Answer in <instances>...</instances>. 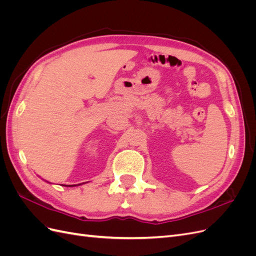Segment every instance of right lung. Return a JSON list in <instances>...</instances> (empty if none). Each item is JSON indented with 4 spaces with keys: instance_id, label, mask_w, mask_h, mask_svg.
I'll return each instance as SVG.
<instances>
[{
    "instance_id": "right-lung-1",
    "label": "right lung",
    "mask_w": 256,
    "mask_h": 256,
    "mask_svg": "<svg viewBox=\"0 0 256 256\" xmlns=\"http://www.w3.org/2000/svg\"><path fill=\"white\" fill-rule=\"evenodd\" d=\"M64 186V184H63ZM74 186H76V184H72V186H69V187H74Z\"/></svg>"
}]
</instances>
